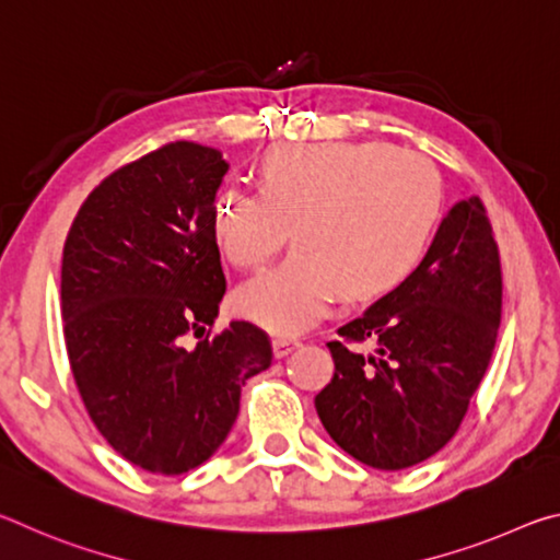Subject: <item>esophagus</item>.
Instances as JSON below:
<instances>
[{"instance_id": "34e87169", "label": "esophagus", "mask_w": 560, "mask_h": 560, "mask_svg": "<svg viewBox=\"0 0 560 560\" xmlns=\"http://www.w3.org/2000/svg\"><path fill=\"white\" fill-rule=\"evenodd\" d=\"M271 346H273V355L277 358H283V355H289L293 348H299L301 343L296 338H287V336H277L271 340Z\"/></svg>"}]
</instances>
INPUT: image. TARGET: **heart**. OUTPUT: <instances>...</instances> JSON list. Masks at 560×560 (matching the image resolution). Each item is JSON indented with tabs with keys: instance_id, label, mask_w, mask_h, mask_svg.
Here are the masks:
<instances>
[{
	"instance_id": "obj_1",
	"label": "heart",
	"mask_w": 560,
	"mask_h": 560,
	"mask_svg": "<svg viewBox=\"0 0 560 560\" xmlns=\"http://www.w3.org/2000/svg\"><path fill=\"white\" fill-rule=\"evenodd\" d=\"M442 212L438 170L381 143L271 150L261 189L224 185L212 236L236 269H259L291 230V257L234 293V311L271 334H299L346 299L385 296L430 249Z\"/></svg>"
}]
</instances>
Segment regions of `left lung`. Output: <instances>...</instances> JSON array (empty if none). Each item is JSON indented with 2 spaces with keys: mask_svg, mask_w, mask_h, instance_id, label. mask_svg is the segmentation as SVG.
Returning <instances> with one entry per match:
<instances>
[{
  "mask_svg": "<svg viewBox=\"0 0 560 560\" xmlns=\"http://www.w3.org/2000/svg\"><path fill=\"white\" fill-rule=\"evenodd\" d=\"M499 324V246L485 205L469 197L444 214L420 267L328 343L336 373L316 395L326 432L375 469L430 459L459 430ZM360 339L376 353L347 346Z\"/></svg>",
  "mask_w": 560,
  "mask_h": 560,
  "instance_id": "left-lung-1",
  "label": "left lung"
}]
</instances>
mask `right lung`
Returning a JSON list of instances; mask_svg holds the SVG:
<instances>
[{
	"label": "right lung",
	"mask_w": 560,
	"mask_h": 560,
	"mask_svg": "<svg viewBox=\"0 0 560 560\" xmlns=\"http://www.w3.org/2000/svg\"><path fill=\"white\" fill-rule=\"evenodd\" d=\"M226 170L214 148H160L103 179L63 244V338L81 400L120 457L165 477L212 457L242 385L271 365L267 334L246 320L183 346L214 324L226 289L212 236Z\"/></svg>",
	"instance_id": "1"
}]
</instances>
